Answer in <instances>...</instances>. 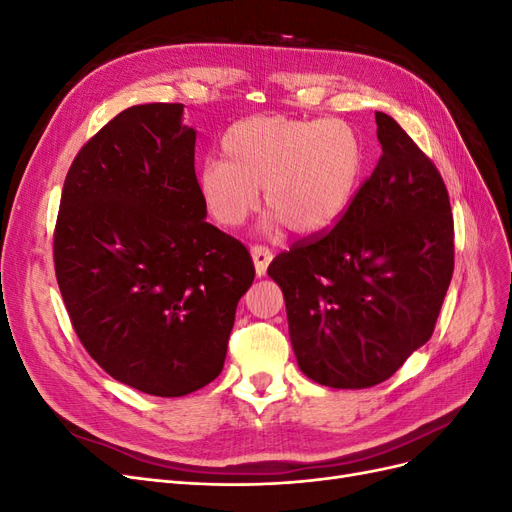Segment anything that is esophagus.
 <instances>
[{
  "label": "esophagus",
  "mask_w": 512,
  "mask_h": 512,
  "mask_svg": "<svg viewBox=\"0 0 512 512\" xmlns=\"http://www.w3.org/2000/svg\"><path fill=\"white\" fill-rule=\"evenodd\" d=\"M252 258H254V267H256V273L258 275H265L267 273V267H269V262H271V258H273V254H271V250L267 245H252Z\"/></svg>",
  "instance_id": "obj_1"
}]
</instances>
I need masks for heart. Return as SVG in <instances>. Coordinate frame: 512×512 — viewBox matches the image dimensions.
<instances>
[{"label": "heart", "instance_id": "1", "mask_svg": "<svg viewBox=\"0 0 512 512\" xmlns=\"http://www.w3.org/2000/svg\"><path fill=\"white\" fill-rule=\"evenodd\" d=\"M220 149L222 160L200 164L196 188L222 228L250 218L262 188L271 226L318 235L346 213L365 173V143L344 119L252 115L232 123Z\"/></svg>", "mask_w": 512, "mask_h": 512}]
</instances>
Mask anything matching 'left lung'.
Listing matches in <instances>:
<instances>
[{"label": "left lung", "instance_id": "left-lung-1", "mask_svg": "<svg viewBox=\"0 0 512 512\" xmlns=\"http://www.w3.org/2000/svg\"><path fill=\"white\" fill-rule=\"evenodd\" d=\"M376 123L382 158L346 213L269 265L301 371L333 389L389 380L427 344L455 269L440 170L393 117Z\"/></svg>", "mask_w": 512, "mask_h": 512}]
</instances>
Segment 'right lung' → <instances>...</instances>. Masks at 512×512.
I'll return each instance as SVG.
<instances>
[{
    "label": "right lung",
    "mask_w": 512,
    "mask_h": 512,
    "mask_svg": "<svg viewBox=\"0 0 512 512\" xmlns=\"http://www.w3.org/2000/svg\"><path fill=\"white\" fill-rule=\"evenodd\" d=\"M183 104L130 106L76 153L53 232L61 299L108 376L181 397L220 376L247 247L205 222Z\"/></svg>",
    "instance_id": "right-lung-1"
}]
</instances>
